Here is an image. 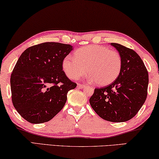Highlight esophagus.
<instances>
[{
  "mask_svg": "<svg viewBox=\"0 0 159 159\" xmlns=\"http://www.w3.org/2000/svg\"><path fill=\"white\" fill-rule=\"evenodd\" d=\"M86 86H84V85L83 84H79L77 85V87L79 88V89H83V88H84Z\"/></svg>",
  "mask_w": 159,
  "mask_h": 159,
  "instance_id": "esophagus-1",
  "label": "esophagus"
}]
</instances>
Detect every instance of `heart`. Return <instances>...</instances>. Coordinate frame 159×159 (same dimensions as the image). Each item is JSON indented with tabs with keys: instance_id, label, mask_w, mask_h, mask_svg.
<instances>
[{
	"instance_id": "1",
	"label": "heart",
	"mask_w": 159,
	"mask_h": 159,
	"mask_svg": "<svg viewBox=\"0 0 159 159\" xmlns=\"http://www.w3.org/2000/svg\"><path fill=\"white\" fill-rule=\"evenodd\" d=\"M121 57L117 51L98 45L83 47L63 61V69L70 79L89 73L88 79L98 86H105L117 79L121 70Z\"/></svg>"
}]
</instances>
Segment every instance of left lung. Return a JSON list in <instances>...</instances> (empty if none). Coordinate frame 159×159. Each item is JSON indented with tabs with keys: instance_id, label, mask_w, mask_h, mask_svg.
<instances>
[{
	"instance_id": "8db88e82",
	"label": "left lung",
	"mask_w": 159,
	"mask_h": 159,
	"mask_svg": "<svg viewBox=\"0 0 159 159\" xmlns=\"http://www.w3.org/2000/svg\"><path fill=\"white\" fill-rule=\"evenodd\" d=\"M111 45L121 57V70L110 85L96 88L89 102L103 119L125 122L134 117L145 102L148 73L142 59L134 50L115 43Z\"/></svg>"
}]
</instances>
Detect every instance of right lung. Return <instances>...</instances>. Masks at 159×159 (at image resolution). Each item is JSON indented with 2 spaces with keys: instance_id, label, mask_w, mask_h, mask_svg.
<instances>
[{
  "instance_id": "obj_1",
  "label": "right lung",
  "mask_w": 159,
  "mask_h": 159,
  "mask_svg": "<svg viewBox=\"0 0 159 159\" xmlns=\"http://www.w3.org/2000/svg\"><path fill=\"white\" fill-rule=\"evenodd\" d=\"M73 46L46 42L23 52L11 75L12 102L31 124L51 120L63 108L68 92L76 87L63 70V61Z\"/></svg>"
}]
</instances>
